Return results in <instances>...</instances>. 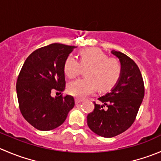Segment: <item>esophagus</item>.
I'll return each mask as SVG.
<instances>
[{"label":"esophagus","mask_w":161,"mask_h":161,"mask_svg":"<svg viewBox=\"0 0 161 161\" xmlns=\"http://www.w3.org/2000/svg\"><path fill=\"white\" fill-rule=\"evenodd\" d=\"M82 99H79V98H76V99H75V104H79V103L82 102Z\"/></svg>","instance_id":"1"}]
</instances>
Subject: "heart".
<instances>
[{
	"label": "heart",
	"mask_w": 161,
	"mask_h": 161,
	"mask_svg": "<svg viewBox=\"0 0 161 161\" xmlns=\"http://www.w3.org/2000/svg\"><path fill=\"white\" fill-rule=\"evenodd\" d=\"M79 56L80 63L75 57L69 55L64 64V74L69 79H75L79 75L81 66L88 67L85 73L87 77L68 84V91L70 94L84 98L94 93L97 87L101 91H107L115 86L121 75V66L118 60L108 58L97 48L83 49Z\"/></svg>",
	"instance_id": "b5f03b06"
}]
</instances>
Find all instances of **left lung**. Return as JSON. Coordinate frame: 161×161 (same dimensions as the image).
Segmentation results:
<instances>
[{
    "label": "left lung",
    "mask_w": 161,
    "mask_h": 161,
    "mask_svg": "<svg viewBox=\"0 0 161 161\" xmlns=\"http://www.w3.org/2000/svg\"><path fill=\"white\" fill-rule=\"evenodd\" d=\"M121 65L118 82L95 102L94 110L87 115L90 130L104 138H112L127 130L134 123L145 94L139 68L133 60L119 51L112 50Z\"/></svg>",
    "instance_id": "obj_1"
}]
</instances>
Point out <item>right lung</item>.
<instances>
[{"label":"right lung","instance_id":"add662e5","mask_svg":"<svg viewBox=\"0 0 161 161\" xmlns=\"http://www.w3.org/2000/svg\"><path fill=\"white\" fill-rule=\"evenodd\" d=\"M75 48L59 43L49 45L34 51L22 67L16 83L20 112L37 130L58 127L75 106L73 97H53L51 93L64 90V64Z\"/></svg>","mask_w":161,"mask_h":161}]
</instances>
